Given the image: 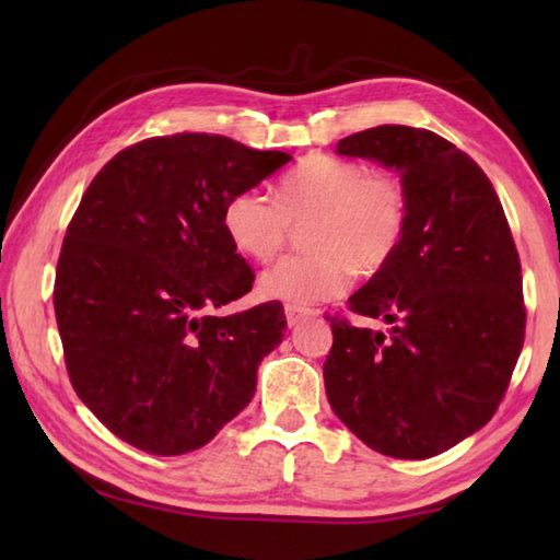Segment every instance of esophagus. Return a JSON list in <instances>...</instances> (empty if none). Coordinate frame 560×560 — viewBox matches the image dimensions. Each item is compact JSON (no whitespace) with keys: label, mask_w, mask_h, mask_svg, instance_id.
Masks as SVG:
<instances>
[{"label":"esophagus","mask_w":560,"mask_h":560,"mask_svg":"<svg viewBox=\"0 0 560 560\" xmlns=\"http://www.w3.org/2000/svg\"><path fill=\"white\" fill-rule=\"evenodd\" d=\"M311 316V311L308 308H303V306H287V324L289 326H299L303 318H308Z\"/></svg>","instance_id":"esophagus-1"}]
</instances>
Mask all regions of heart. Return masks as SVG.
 <instances>
[{
  "label": "heart",
  "instance_id": "heart-1",
  "mask_svg": "<svg viewBox=\"0 0 560 560\" xmlns=\"http://www.w3.org/2000/svg\"><path fill=\"white\" fill-rule=\"evenodd\" d=\"M410 220V197L397 175L355 160L311 155L283 175L273 197L242 189L224 202L222 224L236 252L271 261L303 224L308 252L273 264L261 277L269 299L291 306L328 301L348 289L353 271H383L400 249Z\"/></svg>",
  "mask_w": 560,
  "mask_h": 560
}]
</instances>
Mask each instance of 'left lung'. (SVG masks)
Returning a JSON list of instances; mask_svg holds the SVG:
<instances>
[{"label": "left lung", "mask_w": 560, "mask_h": 560, "mask_svg": "<svg viewBox=\"0 0 560 560\" xmlns=\"http://www.w3.org/2000/svg\"><path fill=\"white\" fill-rule=\"evenodd\" d=\"M338 155L395 167L410 197L405 240L348 311L390 330L328 316L326 395L340 422L395 459H428L494 417L524 348L521 261L494 185L450 140L377 126Z\"/></svg>", "instance_id": "obj_1"}]
</instances>
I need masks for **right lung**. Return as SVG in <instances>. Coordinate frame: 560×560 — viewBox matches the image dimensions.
Returning a JSON list of instances; mask_svg holds the SVG:
<instances>
[{"mask_svg": "<svg viewBox=\"0 0 560 560\" xmlns=\"http://www.w3.org/2000/svg\"><path fill=\"white\" fill-rule=\"evenodd\" d=\"M289 160L175 132L120 150L83 192L56 264L54 311L75 395L122 442L175 457L249 405L287 316L279 301L212 314L254 283L222 210Z\"/></svg>", "mask_w": 560, "mask_h": 560, "instance_id": "right-lung-1", "label": "right lung"}]
</instances>
